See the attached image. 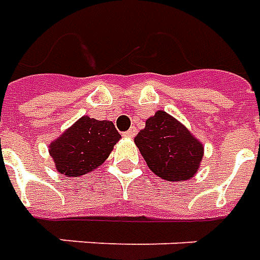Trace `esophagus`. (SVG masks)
Returning <instances> with one entry per match:
<instances>
[{
  "mask_svg": "<svg viewBox=\"0 0 260 260\" xmlns=\"http://www.w3.org/2000/svg\"><path fill=\"white\" fill-rule=\"evenodd\" d=\"M136 134H137V128H136V127H132V128H130L128 132H126L123 136H124V137H130V139H133Z\"/></svg>",
  "mask_w": 260,
  "mask_h": 260,
  "instance_id": "esophagus-1",
  "label": "esophagus"
}]
</instances>
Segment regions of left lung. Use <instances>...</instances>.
Here are the masks:
<instances>
[{
    "mask_svg": "<svg viewBox=\"0 0 260 260\" xmlns=\"http://www.w3.org/2000/svg\"><path fill=\"white\" fill-rule=\"evenodd\" d=\"M148 168L169 182L190 179L203 158V145L167 112H156L134 137Z\"/></svg>",
    "mask_w": 260,
    "mask_h": 260,
    "instance_id": "8db88e82",
    "label": "left lung"
}]
</instances>
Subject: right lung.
<instances>
[{
  "label": "right lung",
  "mask_w": 260,
  "mask_h": 260,
  "mask_svg": "<svg viewBox=\"0 0 260 260\" xmlns=\"http://www.w3.org/2000/svg\"><path fill=\"white\" fill-rule=\"evenodd\" d=\"M121 139L115 124L82 116L50 144V155L60 174L78 178L98 168Z\"/></svg>",
  "instance_id": "obj_1"
}]
</instances>
